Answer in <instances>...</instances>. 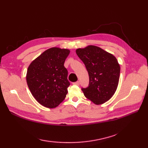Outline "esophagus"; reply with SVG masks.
<instances>
[{"label": "esophagus", "mask_w": 148, "mask_h": 148, "mask_svg": "<svg viewBox=\"0 0 148 148\" xmlns=\"http://www.w3.org/2000/svg\"><path fill=\"white\" fill-rule=\"evenodd\" d=\"M73 84H74V85H77V86H79V82H74V83H73Z\"/></svg>", "instance_id": "34e87169"}]
</instances>
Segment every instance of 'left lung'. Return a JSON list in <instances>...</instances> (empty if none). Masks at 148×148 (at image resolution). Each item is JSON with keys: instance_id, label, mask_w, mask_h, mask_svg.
Returning a JSON list of instances; mask_svg holds the SVG:
<instances>
[{"instance_id": "1", "label": "left lung", "mask_w": 148, "mask_h": 148, "mask_svg": "<svg viewBox=\"0 0 148 148\" xmlns=\"http://www.w3.org/2000/svg\"><path fill=\"white\" fill-rule=\"evenodd\" d=\"M89 77V86L82 88L84 96L96 105L109 101L119 84L120 67L116 57L99 47L89 45L76 50Z\"/></svg>"}]
</instances>
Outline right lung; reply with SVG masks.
Instances as JSON below:
<instances>
[{"label":"right lung","mask_w":148,"mask_h":148,"mask_svg":"<svg viewBox=\"0 0 148 148\" xmlns=\"http://www.w3.org/2000/svg\"><path fill=\"white\" fill-rule=\"evenodd\" d=\"M70 50L53 47L29 64L26 79L29 90L40 104L55 108L64 100L70 86L64 62Z\"/></svg>","instance_id":"1"}]
</instances>
